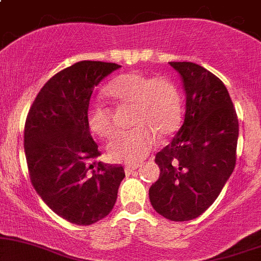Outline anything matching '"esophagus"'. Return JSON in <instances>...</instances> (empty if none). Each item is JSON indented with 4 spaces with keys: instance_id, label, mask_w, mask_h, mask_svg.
I'll use <instances>...</instances> for the list:
<instances>
[{
    "instance_id": "esophagus-1",
    "label": "esophagus",
    "mask_w": 261,
    "mask_h": 261,
    "mask_svg": "<svg viewBox=\"0 0 261 261\" xmlns=\"http://www.w3.org/2000/svg\"><path fill=\"white\" fill-rule=\"evenodd\" d=\"M139 167V163H126L125 164V173H126V174H130V173H133L134 170H136Z\"/></svg>"
}]
</instances>
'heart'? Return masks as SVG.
<instances>
[{"label":"heart","mask_w":261,"mask_h":261,"mask_svg":"<svg viewBox=\"0 0 261 261\" xmlns=\"http://www.w3.org/2000/svg\"><path fill=\"white\" fill-rule=\"evenodd\" d=\"M107 93L122 106L133 108L134 128L116 134L107 145L114 161L143 160L157 145V135L167 137L179 127L181 97L178 87L167 77H149L142 72H127L114 79ZM88 126L95 135L107 139L115 130L112 109L95 100L87 112Z\"/></svg>","instance_id":"obj_1"}]
</instances>
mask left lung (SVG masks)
I'll use <instances>...</instances> for the list:
<instances>
[{
    "instance_id": "obj_1",
    "label": "left lung",
    "mask_w": 261,
    "mask_h": 261,
    "mask_svg": "<svg viewBox=\"0 0 261 261\" xmlns=\"http://www.w3.org/2000/svg\"><path fill=\"white\" fill-rule=\"evenodd\" d=\"M180 74L187 104L181 127L155 154L161 173L151 205L170 221L199 217L220 195L236 166L238 119L226 86L194 62H169Z\"/></svg>"
}]
</instances>
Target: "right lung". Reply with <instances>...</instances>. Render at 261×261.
I'll return each instance as SVG.
<instances>
[{
  "mask_svg": "<svg viewBox=\"0 0 261 261\" xmlns=\"http://www.w3.org/2000/svg\"><path fill=\"white\" fill-rule=\"evenodd\" d=\"M121 66L80 61L45 83L24 126L31 181L50 208L68 222L88 226L110 214L124 168L93 162L100 155L87 122L94 87Z\"/></svg>",
  "mask_w": 261,
  "mask_h": 261,
  "instance_id": "right-lung-1",
  "label": "right lung"
}]
</instances>
